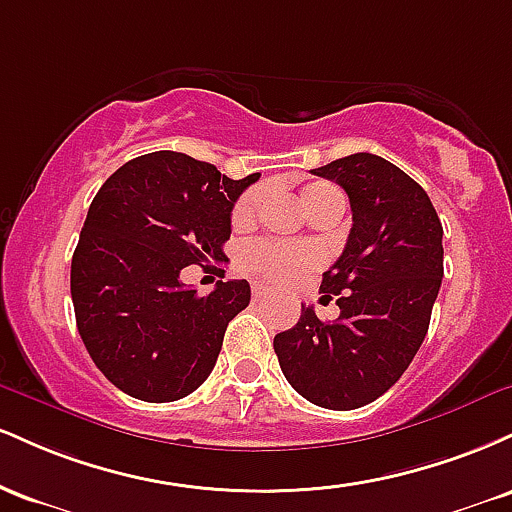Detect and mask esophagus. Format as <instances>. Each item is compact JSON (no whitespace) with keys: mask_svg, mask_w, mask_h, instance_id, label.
Returning a JSON list of instances; mask_svg holds the SVG:
<instances>
[{"mask_svg":"<svg viewBox=\"0 0 512 512\" xmlns=\"http://www.w3.org/2000/svg\"><path fill=\"white\" fill-rule=\"evenodd\" d=\"M269 293H272V289H267L264 284H252V298H255V301H262V298H267Z\"/></svg>","mask_w":512,"mask_h":512,"instance_id":"esophagus-1","label":"esophagus"}]
</instances>
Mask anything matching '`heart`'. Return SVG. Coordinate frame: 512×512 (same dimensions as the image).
<instances>
[{
	"label": "heart",
	"instance_id": "obj_1",
	"mask_svg": "<svg viewBox=\"0 0 512 512\" xmlns=\"http://www.w3.org/2000/svg\"><path fill=\"white\" fill-rule=\"evenodd\" d=\"M301 202L313 216L317 211L327 207H344V195L325 180H310L301 187ZM257 204H260V190H248L238 199L236 207L231 211L233 228H248L255 221ZM315 252L303 248V245H281L267 243V240H255L248 243L238 255V264L243 272L252 276H260L272 284H284V281L296 279L298 274L305 272L315 264Z\"/></svg>",
	"mask_w": 512,
	"mask_h": 512
}]
</instances>
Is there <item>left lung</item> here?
Returning a JSON list of instances; mask_svg holds the SVG:
<instances>
[{
	"mask_svg": "<svg viewBox=\"0 0 512 512\" xmlns=\"http://www.w3.org/2000/svg\"><path fill=\"white\" fill-rule=\"evenodd\" d=\"M313 173L344 187L354 219L320 284L337 296L339 317L322 322L303 305L274 351L298 395L349 411L385 395L424 342L443 279V226L424 187L385 158L351 154Z\"/></svg>",
	"mask_w": 512,
	"mask_h": 512,
	"instance_id": "obj_1",
	"label": "left lung"
}]
</instances>
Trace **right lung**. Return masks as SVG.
<instances>
[{
	"mask_svg": "<svg viewBox=\"0 0 512 512\" xmlns=\"http://www.w3.org/2000/svg\"><path fill=\"white\" fill-rule=\"evenodd\" d=\"M257 180L154 151L117 168L93 197L72 257L76 327L98 370L129 397L175 402L209 378L250 284L219 281L199 296L180 272L226 260L233 204Z\"/></svg>",
	"mask_w": 512,
	"mask_h": 512,
	"instance_id": "obj_1",
	"label": "right lung"
}]
</instances>
